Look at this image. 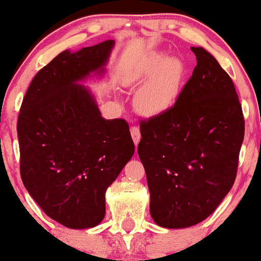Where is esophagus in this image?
I'll return each mask as SVG.
<instances>
[{"label":"esophagus","instance_id":"34e87169","mask_svg":"<svg viewBox=\"0 0 261 261\" xmlns=\"http://www.w3.org/2000/svg\"><path fill=\"white\" fill-rule=\"evenodd\" d=\"M130 134H132V138H133V142L134 144H138L139 143V139H141V132H139V128L138 127H132L130 128Z\"/></svg>","mask_w":261,"mask_h":261}]
</instances>
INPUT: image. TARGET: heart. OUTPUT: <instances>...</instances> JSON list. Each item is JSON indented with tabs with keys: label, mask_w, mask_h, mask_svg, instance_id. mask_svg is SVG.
<instances>
[{
	"label": "heart",
	"mask_w": 261,
	"mask_h": 261,
	"mask_svg": "<svg viewBox=\"0 0 261 261\" xmlns=\"http://www.w3.org/2000/svg\"><path fill=\"white\" fill-rule=\"evenodd\" d=\"M187 67L177 57L156 50L146 57L136 77L146 84L136 95V107L142 114L159 115L167 112L177 99Z\"/></svg>",
	"instance_id": "1"
}]
</instances>
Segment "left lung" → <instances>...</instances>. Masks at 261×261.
Listing matches in <instances>:
<instances>
[{"label":"left lung","mask_w":261,"mask_h":261,"mask_svg":"<svg viewBox=\"0 0 261 261\" xmlns=\"http://www.w3.org/2000/svg\"><path fill=\"white\" fill-rule=\"evenodd\" d=\"M174 107L141 122L138 154L151 217L185 228L212 215L233 185L245 120L231 77L202 46Z\"/></svg>","instance_id":"8db88e82"}]
</instances>
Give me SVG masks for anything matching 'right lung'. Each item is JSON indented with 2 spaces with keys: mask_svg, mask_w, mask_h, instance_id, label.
<instances>
[{
  "mask_svg": "<svg viewBox=\"0 0 261 261\" xmlns=\"http://www.w3.org/2000/svg\"><path fill=\"white\" fill-rule=\"evenodd\" d=\"M114 44L59 53L35 74L17 119L22 182L44 213L68 228L104 219L105 192L134 153L128 123L104 119L80 84L105 73Z\"/></svg>",
  "mask_w": 261,
  "mask_h": 261,
  "instance_id": "add662e5",
  "label": "right lung"
}]
</instances>
